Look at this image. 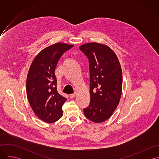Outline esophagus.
<instances>
[{
    "label": "esophagus",
    "mask_w": 159,
    "mask_h": 159,
    "mask_svg": "<svg viewBox=\"0 0 159 159\" xmlns=\"http://www.w3.org/2000/svg\"><path fill=\"white\" fill-rule=\"evenodd\" d=\"M76 93H71V94H70V97L71 98H74V97L76 96Z\"/></svg>",
    "instance_id": "34e87169"
}]
</instances>
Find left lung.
<instances>
[{"label":"left lung","mask_w":159,"mask_h":159,"mask_svg":"<svg viewBox=\"0 0 159 159\" xmlns=\"http://www.w3.org/2000/svg\"><path fill=\"white\" fill-rule=\"evenodd\" d=\"M89 60L91 100L84 116L99 123L109 119L117 108L122 92V75L118 59L108 46L89 43L80 46Z\"/></svg>","instance_id":"obj_1"}]
</instances>
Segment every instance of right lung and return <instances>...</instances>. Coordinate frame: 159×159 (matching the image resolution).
Wrapping results in <instances>:
<instances>
[{
    "label": "right lung",
    "mask_w": 159,
    "mask_h": 159,
    "mask_svg": "<svg viewBox=\"0 0 159 159\" xmlns=\"http://www.w3.org/2000/svg\"><path fill=\"white\" fill-rule=\"evenodd\" d=\"M73 45L57 43L43 49L29 68L26 91L35 114L42 120L53 123L63 115L62 107L67 98L57 91L55 68L62 55Z\"/></svg>",
    "instance_id": "add662e5"
}]
</instances>
